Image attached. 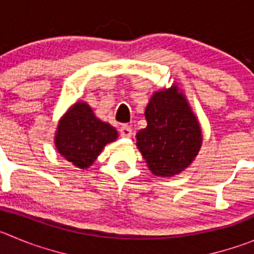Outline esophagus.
<instances>
[{
  "mask_svg": "<svg viewBox=\"0 0 254 254\" xmlns=\"http://www.w3.org/2000/svg\"><path fill=\"white\" fill-rule=\"evenodd\" d=\"M120 135H122L123 138H130L132 135V129L129 125H123V127H120Z\"/></svg>",
  "mask_w": 254,
  "mask_h": 254,
  "instance_id": "1",
  "label": "esophagus"
}]
</instances>
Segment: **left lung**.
Segmentation results:
<instances>
[{
	"mask_svg": "<svg viewBox=\"0 0 254 254\" xmlns=\"http://www.w3.org/2000/svg\"><path fill=\"white\" fill-rule=\"evenodd\" d=\"M148 125L136 132V146L149 170L170 178L186 170L203 143L202 127L175 82L154 92L145 108Z\"/></svg>",
	"mask_w": 254,
	"mask_h": 254,
	"instance_id": "obj_1",
	"label": "left lung"
}]
</instances>
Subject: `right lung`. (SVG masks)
Segmentation results:
<instances>
[{
  "label": "right lung",
  "mask_w": 254,
  "mask_h": 254,
  "mask_svg": "<svg viewBox=\"0 0 254 254\" xmlns=\"http://www.w3.org/2000/svg\"><path fill=\"white\" fill-rule=\"evenodd\" d=\"M116 139L115 127L96 118L89 104L77 101L59 120L54 143L67 162L80 169H87L106 144Z\"/></svg>",
  "instance_id": "1"
}]
</instances>
